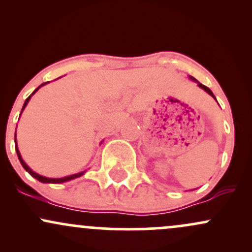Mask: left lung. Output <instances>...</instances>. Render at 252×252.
I'll use <instances>...</instances> for the list:
<instances>
[{
  "label": "left lung",
  "instance_id": "8db88e82",
  "mask_svg": "<svg viewBox=\"0 0 252 252\" xmlns=\"http://www.w3.org/2000/svg\"><path fill=\"white\" fill-rule=\"evenodd\" d=\"M190 79L195 80V79H194V78H193V77H190ZM198 85H199V86H200V88H201V89H204V90H205V91H206V92H207V94H211V96H212V97H213V98H215V99H216L215 94H212V91H211V90H210L209 88H207V86L202 85V84H200V83H198Z\"/></svg>",
  "mask_w": 252,
  "mask_h": 252
}]
</instances>
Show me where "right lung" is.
I'll return each instance as SVG.
<instances>
[{"instance_id":"right-lung-1","label":"right lung","mask_w":252,"mask_h":252,"mask_svg":"<svg viewBox=\"0 0 252 252\" xmlns=\"http://www.w3.org/2000/svg\"><path fill=\"white\" fill-rule=\"evenodd\" d=\"M46 83H43V84H41V85L39 86V88L37 89H35L34 90V92L32 94H35V92L37 91V90H39L40 88H41L42 85H45ZM32 94L30 97L27 98V99L25 100V104H24V106H22V110H24L25 108H26V105H27L28 104V102H30V99H31V97H32ZM22 112V111H21ZM15 141H16V138H15ZM15 149H16V153H17V158H19V160H20V162H21V164H22V167H24V168L27 170L28 173H30V174L33 176V178H35L36 180H39L40 182H45V184H62V182H65V181H70V180H73V179H76V178H79L80 175H83L84 174V172H82V173H77V174H73V175H70V176H65V178H60V179H50V178H45V176H42V175H39V174H36V173H34L33 170H32L30 167L27 166V164L25 163V161L22 160V158H21V155H20V152H19V149H17V146H16V142H15Z\"/></svg>"}]
</instances>
